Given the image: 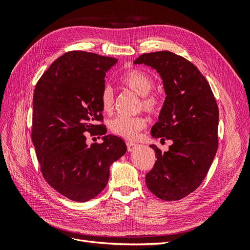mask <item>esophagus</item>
<instances>
[{"label":"esophagus","mask_w":250,"mask_h":250,"mask_svg":"<svg viewBox=\"0 0 250 250\" xmlns=\"http://www.w3.org/2000/svg\"><path fill=\"white\" fill-rule=\"evenodd\" d=\"M138 147V144H135V143H132V142H127V150L129 151H133V149L134 148H137Z\"/></svg>","instance_id":"1"}]
</instances>
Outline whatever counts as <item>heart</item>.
<instances>
[{
    "label": "heart",
    "mask_w": 250,
    "mask_h": 250,
    "mask_svg": "<svg viewBox=\"0 0 250 250\" xmlns=\"http://www.w3.org/2000/svg\"><path fill=\"white\" fill-rule=\"evenodd\" d=\"M121 83L133 93L138 94L142 98V105L144 109L150 115H160L164 98L157 93L152 92L153 78L147 72L141 69H130L126 71L120 78ZM100 103L103 112L110 113L115 106V95L110 86H105L100 96ZM147 121L144 117H125L119 116L113 119L110 124V130L121 138L133 140L138 137L141 130L146 127Z\"/></svg>",
    "instance_id": "obj_1"
}]
</instances>
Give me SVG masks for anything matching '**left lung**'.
<instances>
[{
  "label": "left lung",
  "mask_w": 250,
  "mask_h": 250,
  "mask_svg": "<svg viewBox=\"0 0 250 250\" xmlns=\"http://www.w3.org/2000/svg\"><path fill=\"white\" fill-rule=\"evenodd\" d=\"M134 63L149 65L161 75L167 96L151 134L173 141L167 152L150 146L156 162L146 174V186L162 200H180L201 185L217 152L215 96L197 67L175 53H145Z\"/></svg>",
  "instance_id": "8db88e82"
}]
</instances>
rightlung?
<instances>
[{
    "mask_svg": "<svg viewBox=\"0 0 250 250\" xmlns=\"http://www.w3.org/2000/svg\"><path fill=\"white\" fill-rule=\"evenodd\" d=\"M118 59L84 51L57 58L37 81L31 138L47 183L73 201L95 198L106 187L110 165L127 147L116 135L86 144V134L103 135L100 96L105 75Z\"/></svg>",
    "mask_w": 250,
    "mask_h": 250,
    "instance_id": "add662e5",
    "label": "right lung"
}]
</instances>
